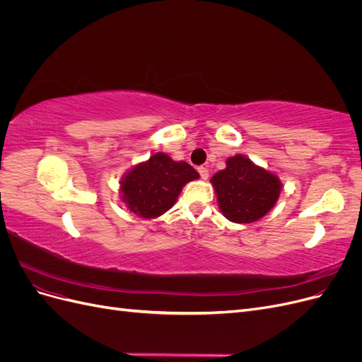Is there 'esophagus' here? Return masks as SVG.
<instances>
[{
  "label": "esophagus",
  "mask_w": 362,
  "mask_h": 362,
  "mask_svg": "<svg viewBox=\"0 0 362 362\" xmlns=\"http://www.w3.org/2000/svg\"><path fill=\"white\" fill-rule=\"evenodd\" d=\"M198 172H199V175H201V178H202V180H208V169H206V168H204V166H202V168H199V169H198Z\"/></svg>",
  "instance_id": "1"
}]
</instances>
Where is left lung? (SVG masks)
<instances>
[{
  "label": "left lung",
  "mask_w": 362,
  "mask_h": 362,
  "mask_svg": "<svg viewBox=\"0 0 362 362\" xmlns=\"http://www.w3.org/2000/svg\"><path fill=\"white\" fill-rule=\"evenodd\" d=\"M218 210L234 223H254L264 217L279 199L282 182L275 172L258 166L249 157L226 158V168L210 180Z\"/></svg>",
  "instance_id": "left-lung-1"
}]
</instances>
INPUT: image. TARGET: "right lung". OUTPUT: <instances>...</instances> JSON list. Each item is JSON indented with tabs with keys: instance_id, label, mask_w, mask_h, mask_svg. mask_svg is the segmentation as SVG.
<instances>
[{
	"instance_id": "obj_1",
	"label": "right lung",
	"mask_w": 362,
	"mask_h": 362,
	"mask_svg": "<svg viewBox=\"0 0 362 362\" xmlns=\"http://www.w3.org/2000/svg\"><path fill=\"white\" fill-rule=\"evenodd\" d=\"M198 178L199 173L189 163L154 152L120 178V201L129 213L141 218H157L175 205L185 184Z\"/></svg>"
}]
</instances>
